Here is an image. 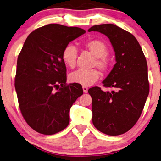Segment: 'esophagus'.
<instances>
[{"mask_svg":"<svg viewBox=\"0 0 161 161\" xmlns=\"http://www.w3.org/2000/svg\"><path fill=\"white\" fill-rule=\"evenodd\" d=\"M83 89V92L85 93H87V90H88V88L87 87H85V86H83L82 87Z\"/></svg>","mask_w":161,"mask_h":161,"instance_id":"esophagus-1","label":"esophagus"}]
</instances>
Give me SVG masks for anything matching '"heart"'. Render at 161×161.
Here are the masks:
<instances>
[{
  "label": "heart",
  "instance_id": "b5f03b06",
  "mask_svg": "<svg viewBox=\"0 0 161 161\" xmlns=\"http://www.w3.org/2000/svg\"><path fill=\"white\" fill-rule=\"evenodd\" d=\"M83 46L88 50L93 56L95 61L92 66H97L102 71H106L109 68L110 61L106 56L108 46L104 41L100 39H90L83 42ZM78 53L76 47L71 44L67 45L62 51V60L69 68L75 67ZM100 78V73L97 69H79L71 73L69 80L71 82L76 83L83 86H90Z\"/></svg>",
  "mask_w": 161,
  "mask_h": 161
}]
</instances>
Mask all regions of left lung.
<instances>
[{
  "label": "left lung",
  "mask_w": 161,
  "mask_h": 161,
  "mask_svg": "<svg viewBox=\"0 0 161 161\" xmlns=\"http://www.w3.org/2000/svg\"><path fill=\"white\" fill-rule=\"evenodd\" d=\"M88 31L109 38L116 61L103 81L112 91L104 92L98 87L88 90L92 100L93 125L108 135H120L132 128L145 106L150 89L147 61L134 36L118 26L95 25Z\"/></svg>",
  "instance_id": "8db88e82"
}]
</instances>
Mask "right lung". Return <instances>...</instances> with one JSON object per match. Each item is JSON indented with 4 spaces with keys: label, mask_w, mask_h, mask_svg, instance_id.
Segmentation results:
<instances>
[{
    "label": "right lung",
    "mask_w": 161,
    "mask_h": 161,
    "mask_svg": "<svg viewBox=\"0 0 161 161\" xmlns=\"http://www.w3.org/2000/svg\"><path fill=\"white\" fill-rule=\"evenodd\" d=\"M85 33L79 27L50 24L25 40L17 59L15 89L24 119L37 132L51 135L69 125V111L83 90L79 84L66 85L61 55L69 42Z\"/></svg>",
    "instance_id": "obj_1"
}]
</instances>
